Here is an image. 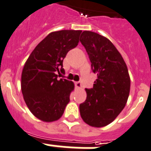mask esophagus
Wrapping results in <instances>:
<instances>
[{"instance_id":"34e87169","label":"esophagus","mask_w":151,"mask_h":151,"mask_svg":"<svg viewBox=\"0 0 151 151\" xmlns=\"http://www.w3.org/2000/svg\"><path fill=\"white\" fill-rule=\"evenodd\" d=\"M75 87L78 88H81V83L80 81H76L75 83Z\"/></svg>"}]
</instances>
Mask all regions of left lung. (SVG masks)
<instances>
[{"label":"left lung","mask_w":151,"mask_h":151,"mask_svg":"<svg viewBox=\"0 0 151 151\" xmlns=\"http://www.w3.org/2000/svg\"><path fill=\"white\" fill-rule=\"evenodd\" d=\"M80 42L86 48L97 79L86 88V101L81 104V116L94 127L111 124L122 111L129 96L131 80L124 58L112 42L96 32L84 31Z\"/></svg>","instance_id":"1"}]
</instances>
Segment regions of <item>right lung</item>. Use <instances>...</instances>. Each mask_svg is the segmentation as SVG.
<instances>
[{
	"label": "right lung",
	"instance_id": "1",
	"mask_svg": "<svg viewBox=\"0 0 151 151\" xmlns=\"http://www.w3.org/2000/svg\"><path fill=\"white\" fill-rule=\"evenodd\" d=\"M81 30L51 32L35 47L24 64L21 90L35 116L43 122L60 119L74 89L71 81L58 78L64 73L63 59L79 42Z\"/></svg>",
	"mask_w": 151,
	"mask_h": 151
}]
</instances>
